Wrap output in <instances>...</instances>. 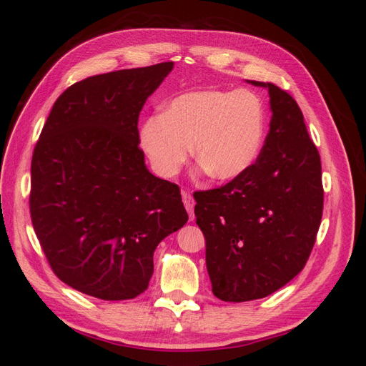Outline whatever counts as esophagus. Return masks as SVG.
Segmentation results:
<instances>
[{
  "instance_id": "34e87169",
  "label": "esophagus",
  "mask_w": 366,
  "mask_h": 366,
  "mask_svg": "<svg viewBox=\"0 0 366 366\" xmlns=\"http://www.w3.org/2000/svg\"><path fill=\"white\" fill-rule=\"evenodd\" d=\"M182 198H183V204H184V207H186V210H187V214H189L191 219H194V206H195V203H194L192 195H191L189 192L183 191V192H182Z\"/></svg>"
}]
</instances>
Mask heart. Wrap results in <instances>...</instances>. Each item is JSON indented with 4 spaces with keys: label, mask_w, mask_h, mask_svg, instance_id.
<instances>
[{
    "label": "heart",
    "mask_w": 366,
    "mask_h": 366,
    "mask_svg": "<svg viewBox=\"0 0 366 366\" xmlns=\"http://www.w3.org/2000/svg\"><path fill=\"white\" fill-rule=\"evenodd\" d=\"M265 139V113L257 94L247 90H192L164 107L163 114L142 122L143 152L163 179L177 175L194 159L212 180L232 182L259 157Z\"/></svg>",
    "instance_id": "obj_1"
}]
</instances>
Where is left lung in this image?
Instances as JSON below:
<instances>
[{"label":"left lung","instance_id":"8db88e82","mask_svg":"<svg viewBox=\"0 0 366 366\" xmlns=\"http://www.w3.org/2000/svg\"><path fill=\"white\" fill-rule=\"evenodd\" d=\"M270 131L258 160L239 179L197 192L214 295L246 302L280 290L304 269L324 207L320 157L295 99L270 82Z\"/></svg>","mask_w":366,"mask_h":366}]
</instances>
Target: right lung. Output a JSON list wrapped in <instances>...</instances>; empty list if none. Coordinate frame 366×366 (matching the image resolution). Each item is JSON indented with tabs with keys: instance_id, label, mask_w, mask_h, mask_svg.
Returning a JSON list of instances; mask_svg holds the SVG:
<instances>
[{
	"instance_id": "1",
	"label": "right lung",
	"mask_w": 366,
	"mask_h": 366,
	"mask_svg": "<svg viewBox=\"0 0 366 366\" xmlns=\"http://www.w3.org/2000/svg\"><path fill=\"white\" fill-rule=\"evenodd\" d=\"M174 62L90 76L54 102L31 159L30 215L58 278L105 301L148 289L159 242L187 221L179 186L152 175L139 114Z\"/></svg>"
}]
</instances>
